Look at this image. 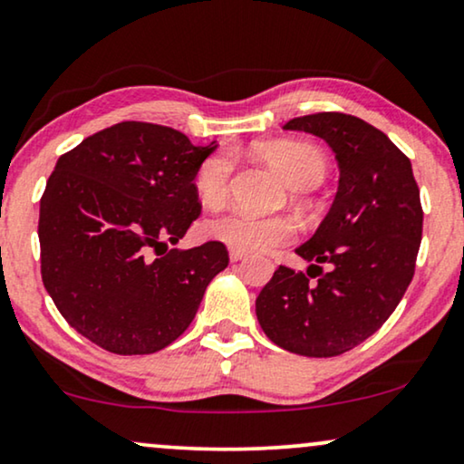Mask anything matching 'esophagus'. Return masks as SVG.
Listing matches in <instances>:
<instances>
[{
	"mask_svg": "<svg viewBox=\"0 0 464 464\" xmlns=\"http://www.w3.org/2000/svg\"><path fill=\"white\" fill-rule=\"evenodd\" d=\"M246 257V251H240V249H230V260L232 262H240Z\"/></svg>",
	"mask_w": 464,
	"mask_h": 464,
	"instance_id": "esophagus-1",
	"label": "esophagus"
}]
</instances>
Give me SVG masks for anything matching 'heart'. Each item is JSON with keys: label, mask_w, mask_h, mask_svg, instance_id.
Listing matches in <instances>:
<instances>
[{"label": "heart", "mask_w": 464, "mask_h": 464, "mask_svg": "<svg viewBox=\"0 0 464 464\" xmlns=\"http://www.w3.org/2000/svg\"><path fill=\"white\" fill-rule=\"evenodd\" d=\"M256 155L279 172L296 191L317 188L326 177L328 161L320 149L298 140H270L256 144ZM234 172L232 149H218L198 164L194 191L202 207L218 208L230 194ZM296 227L287 218H257L245 210H227L204 224V237L240 251H270L290 243Z\"/></svg>", "instance_id": "b5f03b06"}]
</instances>
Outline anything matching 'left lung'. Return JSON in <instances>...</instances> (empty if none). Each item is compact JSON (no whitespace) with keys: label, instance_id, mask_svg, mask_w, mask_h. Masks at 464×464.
I'll return each instance as SVG.
<instances>
[{"label":"left lung","instance_id":"8db88e82","mask_svg":"<svg viewBox=\"0 0 464 464\" xmlns=\"http://www.w3.org/2000/svg\"><path fill=\"white\" fill-rule=\"evenodd\" d=\"M284 130L306 131L333 149L339 189L320 227L296 249L311 262L306 275L276 268L256 315L287 352L341 356L383 326L411 284L424 219L420 189L407 155L362 119L317 112Z\"/></svg>","mask_w":464,"mask_h":464}]
</instances>
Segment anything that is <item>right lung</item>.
Returning <instances> with one entry per match:
<instances>
[{"label":"right lung","instance_id":"add662e5","mask_svg":"<svg viewBox=\"0 0 464 464\" xmlns=\"http://www.w3.org/2000/svg\"><path fill=\"white\" fill-rule=\"evenodd\" d=\"M215 149L123 121L57 160L40 200L42 281L65 322L102 350H164L230 262L218 240L168 249L200 215L194 172Z\"/></svg>","mask_w":464,"mask_h":464}]
</instances>
